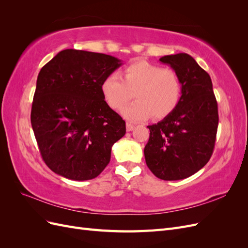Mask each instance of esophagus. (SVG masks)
Here are the masks:
<instances>
[{
  "mask_svg": "<svg viewBox=\"0 0 248 248\" xmlns=\"http://www.w3.org/2000/svg\"><path fill=\"white\" fill-rule=\"evenodd\" d=\"M134 128V125L131 123H126V130L127 131H131Z\"/></svg>",
  "mask_w": 248,
  "mask_h": 248,
  "instance_id": "esophagus-1",
  "label": "esophagus"
}]
</instances>
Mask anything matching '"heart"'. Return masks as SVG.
Instances as JSON below:
<instances>
[{
	"instance_id": "1",
	"label": "heart",
	"mask_w": 248,
	"mask_h": 248,
	"mask_svg": "<svg viewBox=\"0 0 248 248\" xmlns=\"http://www.w3.org/2000/svg\"><path fill=\"white\" fill-rule=\"evenodd\" d=\"M123 78L110 73L102 80L101 92L108 106L121 109L134 95L137 100L122 110L129 121L168 117L181 100L183 82L179 74L148 61H137L126 67Z\"/></svg>"
}]
</instances>
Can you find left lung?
<instances>
[{"instance_id":"obj_1","label":"left lung","mask_w":248,"mask_h":248,"mask_svg":"<svg viewBox=\"0 0 248 248\" xmlns=\"http://www.w3.org/2000/svg\"><path fill=\"white\" fill-rule=\"evenodd\" d=\"M159 61L179 74L183 93L171 114L147 126L150 138L144 153L148 168L157 178L174 181L196 174L211 158L218 108L211 78L191 56L181 52Z\"/></svg>"}]
</instances>
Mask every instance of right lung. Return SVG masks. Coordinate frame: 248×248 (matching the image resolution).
I'll return each mask as SVG.
<instances>
[{"label": "right lung", "mask_w": 248, "mask_h": 248, "mask_svg": "<svg viewBox=\"0 0 248 248\" xmlns=\"http://www.w3.org/2000/svg\"><path fill=\"white\" fill-rule=\"evenodd\" d=\"M121 65L112 56L70 48L41 68L31 123L42 159L56 174L85 181L108 164L126 126L104 100L101 84Z\"/></svg>", "instance_id": "1"}]
</instances>
